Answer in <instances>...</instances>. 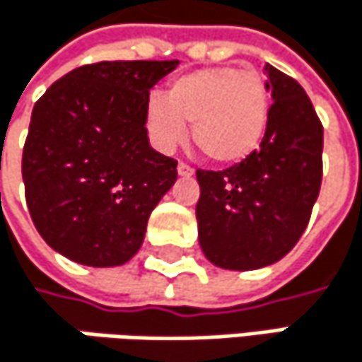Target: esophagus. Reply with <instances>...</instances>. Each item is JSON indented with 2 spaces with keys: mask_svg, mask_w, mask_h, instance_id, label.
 I'll list each match as a JSON object with an SVG mask.
<instances>
[{
  "mask_svg": "<svg viewBox=\"0 0 362 362\" xmlns=\"http://www.w3.org/2000/svg\"><path fill=\"white\" fill-rule=\"evenodd\" d=\"M194 174V170L190 168V165H186V163H178V176L182 178H190Z\"/></svg>",
  "mask_w": 362,
  "mask_h": 362,
  "instance_id": "1",
  "label": "esophagus"
}]
</instances>
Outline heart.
I'll return each mask as SVG.
<instances>
[{"instance_id": "1", "label": "heart", "mask_w": 362, "mask_h": 362, "mask_svg": "<svg viewBox=\"0 0 362 362\" xmlns=\"http://www.w3.org/2000/svg\"><path fill=\"white\" fill-rule=\"evenodd\" d=\"M270 121V94L255 71L224 64L186 73L174 79L165 100L155 96L146 107L151 140L174 151L190 136L205 159L235 165L259 148Z\"/></svg>"}]
</instances>
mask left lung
<instances>
[{
    "instance_id": "obj_1",
    "label": "left lung",
    "mask_w": 362,
    "mask_h": 362,
    "mask_svg": "<svg viewBox=\"0 0 362 362\" xmlns=\"http://www.w3.org/2000/svg\"><path fill=\"white\" fill-rule=\"evenodd\" d=\"M272 96L259 148L222 172H197L199 245L228 270H255L285 257L308 226L323 180V125L304 88L264 66Z\"/></svg>"
}]
</instances>
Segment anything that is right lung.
<instances>
[{"label":"right lung","mask_w":362,"mask_h":362,"mask_svg":"<svg viewBox=\"0 0 362 362\" xmlns=\"http://www.w3.org/2000/svg\"><path fill=\"white\" fill-rule=\"evenodd\" d=\"M178 60H105L52 83L23 148L25 197L43 241L64 257L121 266L142 247L151 211L178 178L146 136L151 88Z\"/></svg>","instance_id":"obj_1"}]
</instances>
